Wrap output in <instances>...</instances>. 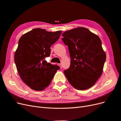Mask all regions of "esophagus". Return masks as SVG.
<instances>
[{
	"label": "esophagus",
	"instance_id": "34e87169",
	"mask_svg": "<svg viewBox=\"0 0 121 121\" xmlns=\"http://www.w3.org/2000/svg\"><path fill=\"white\" fill-rule=\"evenodd\" d=\"M59 66H60V67L61 68H62V64H59Z\"/></svg>",
	"mask_w": 121,
	"mask_h": 121
}]
</instances>
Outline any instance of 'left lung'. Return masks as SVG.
Listing matches in <instances>:
<instances>
[{"instance_id": "8db88e82", "label": "left lung", "mask_w": 121, "mask_h": 121, "mask_svg": "<svg viewBox=\"0 0 121 121\" xmlns=\"http://www.w3.org/2000/svg\"><path fill=\"white\" fill-rule=\"evenodd\" d=\"M62 36L71 58L70 65L64 71V74L75 88H89L102 75L106 60L102 41L97 35L82 27L66 31Z\"/></svg>"}]
</instances>
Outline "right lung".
<instances>
[{
  "label": "right lung",
  "mask_w": 121,
  "mask_h": 121,
  "mask_svg": "<svg viewBox=\"0 0 121 121\" xmlns=\"http://www.w3.org/2000/svg\"><path fill=\"white\" fill-rule=\"evenodd\" d=\"M62 31L55 32L37 28L23 35L18 41L14 62L22 81L30 88L41 91L49 86L60 67L48 63L51 46L59 39Z\"/></svg>",
  "instance_id": "right-lung-1"
}]
</instances>
